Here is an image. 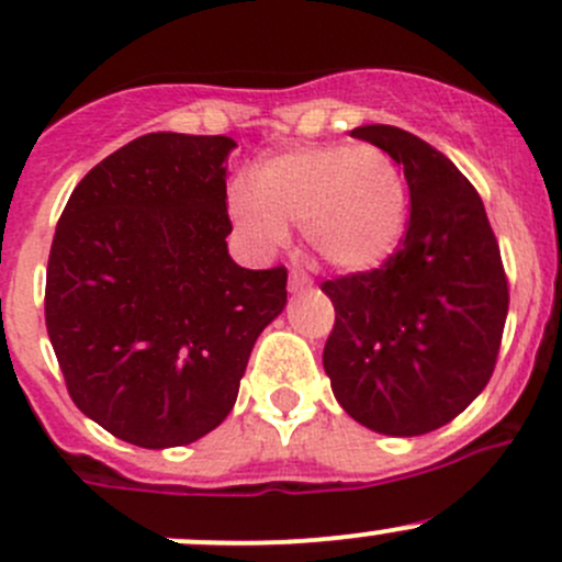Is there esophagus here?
Returning a JSON list of instances; mask_svg holds the SVG:
<instances>
[{"mask_svg":"<svg viewBox=\"0 0 562 562\" xmlns=\"http://www.w3.org/2000/svg\"><path fill=\"white\" fill-rule=\"evenodd\" d=\"M310 285V274L304 269H291V288L299 291V288H307Z\"/></svg>","mask_w":562,"mask_h":562,"instance_id":"1","label":"esophagus"}]
</instances>
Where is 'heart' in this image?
I'll return each mask as SVG.
<instances>
[{
  "label": "heart",
  "mask_w": 562,
  "mask_h": 562,
  "mask_svg": "<svg viewBox=\"0 0 562 562\" xmlns=\"http://www.w3.org/2000/svg\"><path fill=\"white\" fill-rule=\"evenodd\" d=\"M231 212L258 247H280L296 225L328 266L370 271L405 236L407 184L378 146H307L266 160Z\"/></svg>",
  "instance_id": "b5f03b06"
}]
</instances>
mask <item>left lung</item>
<instances>
[{"label": "left lung", "mask_w": 562, "mask_h": 562, "mask_svg": "<svg viewBox=\"0 0 562 562\" xmlns=\"http://www.w3.org/2000/svg\"><path fill=\"white\" fill-rule=\"evenodd\" d=\"M350 135L400 162L411 220L381 269L321 285L337 313L323 370L350 418L413 438L449 424L490 383L508 280L479 192L443 151L391 124Z\"/></svg>", "instance_id": "obj_1"}]
</instances>
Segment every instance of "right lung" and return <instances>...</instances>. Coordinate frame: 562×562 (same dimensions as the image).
Wrapping results in <instances>:
<instances>
[{"instance_id":"1","label":"right lung","mask_w":562,"mask_h":562,"mask_svg":"<svg viewBox=\"0 0 562 562\" xmlns=\"http://www.w3.org/2000/svg\"><path fill=\"white\" fill-rule=\"evenodd\" d=\"M225 135L149 133L72 190L48 255L45 326L83 416L140 449L225 422L258 334L288 302L285 266L241 269Z\"/></svg>"}]
</instances>
